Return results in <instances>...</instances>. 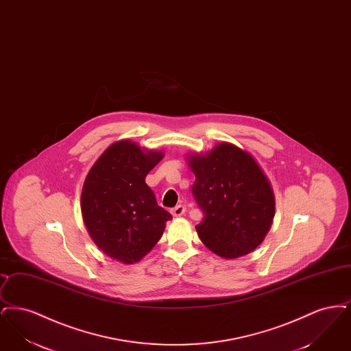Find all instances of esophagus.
<instances>
[{
  "label": "esophagus",
  "mask_w": 351,
  "mask_h": 351,
  "mask_svg": "<svg viewBox=\"0 0 351 351\" xmlns=\"http://www.w3.org/2000/svg\"><path fill=\"white\" fill-rule=\"evenodd\" d=\"M184 212H185V206L182 205V204H179V205H176L175 208L171 209V213H172V216H175V217L183 216Z\"/></svg>",
  "instance_id": "1"
}]
</instances>
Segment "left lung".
Returning <instances> with one entry per match:
<instances>
[{
	"instance_id": "obj_1",
	"label": "left lung",
	"mask_w": 351,
	"mask_h": 351,
	"mask_svg": "<svg viewBox=\"0 0 351 351\" xmlns=\"http://www.w3.org/2000/svg\"><path fill=\"white\" fill-rule=\"evenodd\" d=\"M188 162L196 176L192 195L204 216L196 226L202 243L226 259L259 246L271 228L275 199L250 154L221 143Z\"/></svg>"
}]
</instances>
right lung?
I'll list each match as a JSON object with an SVG mask.
<instances>
[{
  "instance_id": "1",
  "label": "right lung",
  "mask_w": 351,
  "mask_h": 351,
  "mask_svg": "<svg viewBox=\"0 0 351 351\" xmlns=\"http://www.w3.org/2000/svg\"><path fill=\"white\" fill-rule=\"evenodd\" d=\"M162 159L159 151H142L132 141H119L105 150L85 179V226L101 250L122 263L141 261L172 218L145 182Z\"/></svg>"
}]
</instances>
